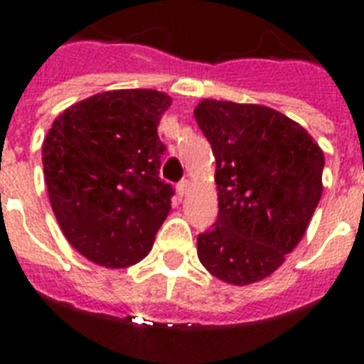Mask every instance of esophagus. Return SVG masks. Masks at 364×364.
Here are the masks:
<instances>
[{
  "mask_svg": "<svg viewBox=\"0 0 364 364\" xmlns=\"http://www.w3.org/2000/svg\"><path fill=\"white\" fill-rule=\"evenodd\" d=\"M188 187H191V183H188L187 179L181 181L179 185H177V194H179V196H185V194L188 193Z\"/></svg>",
  "mask_w": 364,
  "mask_h": 364,
  "instance_id": "obj_1",
  "label": "esophagus"
}]
</instances>
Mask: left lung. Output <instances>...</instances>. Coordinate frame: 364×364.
<instances>
[{
    "mask_svg": "<svg viewBox=\"0 0 364 364\" xmlns=\"http://www.w3.org/2000/svg\"><path fill=\"white\" fill-rule=\"evenodd\" d=\"M194 117L215 156L219 198L215 225L196 240L198 259L221 282L257 283L306 234L325 154L299 122L266 105L202 100Z\"/></svg>",
    "mask_w": 364,
    "mask_h": 364,
    "instance_id": "obj_1",
    "label": "left lung"
}]
</instances>
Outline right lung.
I'll list each match as a JSON object with an SVG mask.
<instances>
[{
	"mask_svg": "<svg viewBox=\"0 0 364 364\" xmlns=\"http://www.w3.org/2000/svg\"><path fill=\"white\" fill-rule=\"evenodd\" d=\"M171 105L151 88L107 90L62 111L43 141L48 200L65 240L105 268H128L153 247L170 213L159 177L160 119Z\"/></svg>",
	"mask_w": 364,
	"mask_h": 364,
	"instance_id": "right-lung-1",
	"label": "right lung"
}]
</instances>
